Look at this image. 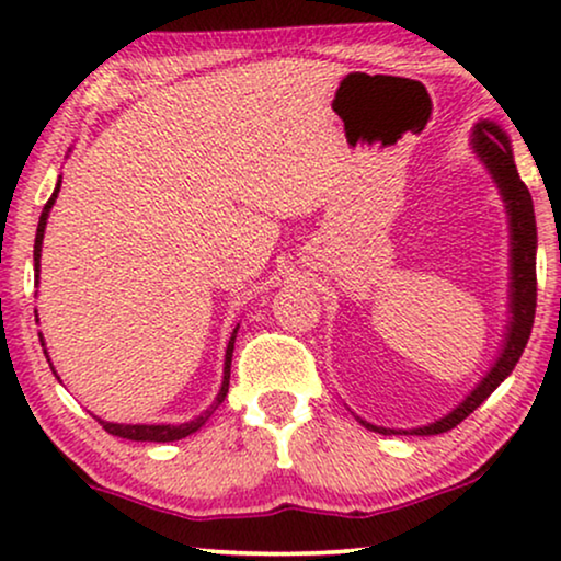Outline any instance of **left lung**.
Wrapping results in <instances>:
<instances>
[{
  "instance_id": "8db88e82",
  "label": "left lung",
  "mask_w": 561,
  "mask_h": 561,
  "mask_svg": "<svg viewBox=\"0 0 561 561\" xmlns=\"http://www.w3.org/2000/svg\"><path fill=\"white\" fill-rule=\"evenodd\" d=\"M472 152L480 158V163L488 168L490 179L501 191L505 214H508L511 229V286H508V324H505L501 355L495 357L485 378L470 390L457 409H451L447 416L436 419L434 424L416 428H386L375 426L370 421L355 416L359 424L378 434H416L432 436L444 434L455 428L459 421H465L501 382L513 373V367L524 355L528 336H531L534 313H536V217L534 202L528 194L526 183L520 181L513 160L511 140L495 122L480 119L472 127Z\"/></svg>"
}]
</instances>
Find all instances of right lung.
<instances>
[{
    "instance_id": "add662e5",
    "label": "right lung",
    "mask_w": 561,
    "mask_h": 561,
    "mask_svg": "<svg viewBox=\"0 0 561 561\" xmlns=\"http://www.w3.org/2000/svg\"><path fill=\"white\" fill-rule=\"evenodd\" d=\"M58 191H60V179L56 183V191H53V196L48 198V204L43 206V214H41V221H37V234H35V250H33V257H35V278H41V250H43V234H45V225H48V214L53 209V204H56L58 198ZM237 329L240 324L234 327L232 336H229V344H227V355H225V375H221V388L217 398H214V403L206 409L204 413H198L196 419L191 421H183V424H112V421H102L96 419L99 424L104 426V432H110L112 436H122V439H129V442H179L183 436L194 434L202 428L206 421L214 411L219 409V403L225 401L227 393H229V367H232V352H234V340H237ZM43 344V352H45V340H41ZM45 357H48V352H45ZM50 363V357H48ZM53 370V365H50ZM56 373V370H53ZM58 378V375H56Z\"/></svg>"
}]
</instances>
